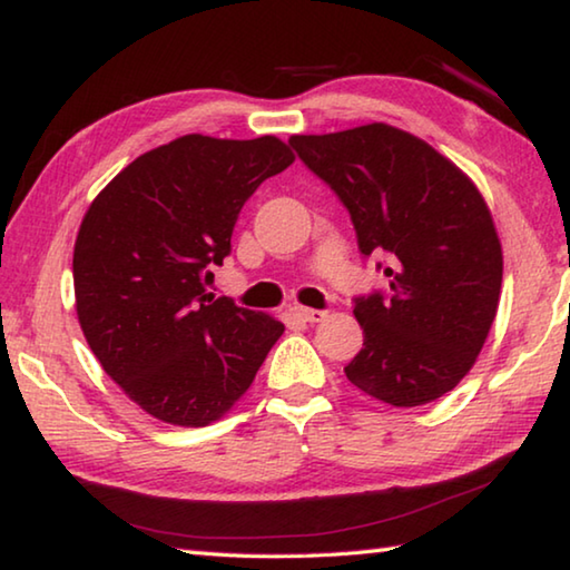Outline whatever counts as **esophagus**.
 Returning a JSON list of instances; mask_svg holds the SVG:
<instances>
[{
    "instance_id": "esophagus-1",
    "label": "esophagus",
    "mask_w": 570,
    "mask_h": 570,
    "mask_svg": "<svg viewBox=\"0 0 570 570\" xmlns=\"http://www.w3.org/2000/svg\"><path fill=\"white\" fill-rule=\"evenodd\" d=\"M294 316L296 320H302V322H308V324H316V322H322L324 316H326V312H320V308H306V306H294Z\"/></svg>"
}]
</instances>
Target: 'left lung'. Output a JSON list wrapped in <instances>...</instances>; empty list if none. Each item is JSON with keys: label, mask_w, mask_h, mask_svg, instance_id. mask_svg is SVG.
I'll list each match as a JSON object with an SVG mask.
<instances>
[{"label": "left lung", "mask_w": 570, "mask_h": 570, "mask_svg": "<svg viewBox=\"0 0 570 570\" xmlns=\"http://www.w3.org/2000/svg\"><path fill=\"white\" fill-rule=\"evenodd\" d=\"M288 146L350 210L387 288L354 296L364 330L346 380L394 407L442 397L475 364L495 320L503 250L472 180L414 135L372 122Z\"/></svg>", "instance_id": "1"}]
</instances>
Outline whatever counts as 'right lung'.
<instances>
[{
	"mask_svg": "<svg viewBox=\"0 0 570 570\" xmlns=\"http://www.w3.org/2000/svg\"><path fill=\"white\" fill-rule=\"evenodd\" d=\"M294 163L274 135H183L135 158L82 218L77 320L102 370L142 410L204 428L230 410L284 334L272 316L206 294L240 208Z\"/></svg>",
	"mask_w": 570,
	"mask_h": 570,
	"instance_id": "1",
	"label": "right lung"
}]
</instances>
